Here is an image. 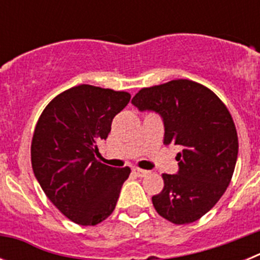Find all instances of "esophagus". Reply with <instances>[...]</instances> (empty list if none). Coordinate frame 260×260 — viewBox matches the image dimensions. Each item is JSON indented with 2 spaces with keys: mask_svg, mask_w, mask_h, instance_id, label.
<instances>
[{
  "mask_svg": "<svg viewBox=\"0 0 260 260\" xmlns=\"http://www.w3.org/2000/svg\"><path fill=\"white\" fill-rule=\"evenodd\" d=\"M133 173L137 177H146L148 174V171H144V169H139V168H133Z\"/></svg>",
  "mask_w": 260,
  "mask_h": 260,
  "instance_id": "obj_1",
  "label": "esophagus"
}]
</instances>
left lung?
<instances>
[{"label": "left lung", "instance_id": "8db88e82", "mask_svg": "<svg viewBox=\"0 0 260 260\" xmlns=\"http://www.w3.org/2000/svg\"><path fill=\"white\" fill-rule=\"evenodd\" d=\"M132 103L162 117L164 144L182 147L178 173L162 174L164 189L152 197L156 212L177 225L197 221L221 198L237 162V130L228 108L189 79L142 88Z\"/></svg>", "mask_w": 260, "mask_h": 260}]
</instances>
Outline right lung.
Instances as JSON below:
<instances>
[{"mask_svg":"<svg viewBox=\"0 0 260 260\" xmlns=\"http://www.w3.org/2000/svg\"><path fill=\"white\" fill-rule=\"evenodd\" d=\"M130 98L125 91L79 84L57 95L39 117L32 169L48 199L77 224L104 221L132 172L103 164L95 156Z\"/></svg>","mask_w":260,"mask_h":260,"instance_id":"obj_1","label":"right lung"}]
</instances>
